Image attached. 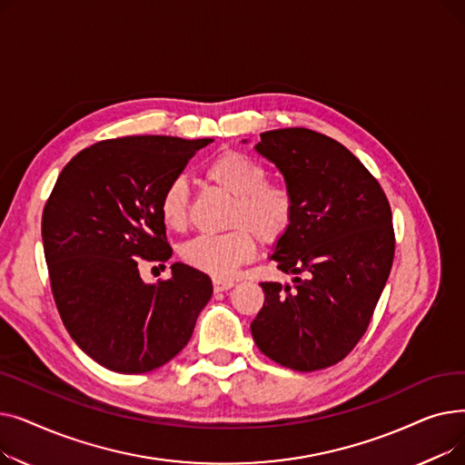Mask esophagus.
I'll return each mask as SVG.
<instances>
[{
    "label": "esophagus",
    "mask_w": 465,
    "mask_h": 465,
    "mask_svg": "<svg viewBox=\"0 0 465 465\" xmlns=\"http://www.w3.org/2000/svg\"><path fill=\"white\" fill-rule=\"evenodd\" d=\"M233 281H223V279H214L213 281V288H214V292H226V290H230V288H233Z\"/></svg>",
    "instance_id": "obj_1"
}]
</instances>
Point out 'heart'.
I'll use <instances>...</instances> for the list:
<instances>
[{
	"label": "heart",
	"instance_id": "b5f03b06",
	"mask_svg": "<svg viewBox=\"0 0 465 465\" xmlns=\"http://www.w3.org/2000/svg\"><path fill=\"white\" fill-rule=\"evenodd\" d=\"M205 177L232 193L235 203L228 224L233 230L218 235H198L184 242L181 258L186 265L214 279H230L242 263L254 258L256 235L263 245L282 239L294 223V195L282 184L267 183L265 169L235 151L216 156L205 169ZM162 223L181 232L188 218V188L184 179L171 181L160 198Z\"/></svg>",
	"mask_w": 465,
	"mask_h": 465
}]
</instances>
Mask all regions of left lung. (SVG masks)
Wrapping results in <instances>:
<instances>
[{
	"label": "left lung",
	"mask_w": 465,
	"mask_h": 465,
	"mask_svg": "<svg viewBox=\"0 0 465 465\" xmlns=\"http://www.w3.org/2000/svg\"><path fill=\"white\" fill-rule=\"evenodd\" d=\"M296 214L272 260L294 286L262 282L251 324L258 349L294 371L343 360L370 326L394 260L392 211L365 165L335 139L307 128L260 134Z\"/></svg>",
	"instance_id": "8db88e82"
}]
</instances>
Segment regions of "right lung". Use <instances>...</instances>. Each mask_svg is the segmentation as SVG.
<instances>
[{
  "instance_id": "1",
  "label": "right lung",
  "mask_w": 465,
  "mask_h": 465,
  "mask_svg": "<svg viewBox=\"0 0 465 465\" xmlns=\"http://www.w3.org/2000/svg\"><path fill=\"white\" fill-rule=\"evenodd\" d=\"M209 143L169 135L100 141L71 158L45 205L43 249L62 322L111 371L149 373L175 358L213 296L209 275L179 262L156 284L139 273L141 260L173 254L162 192Z\"/></svg>"
}]
</instances>
